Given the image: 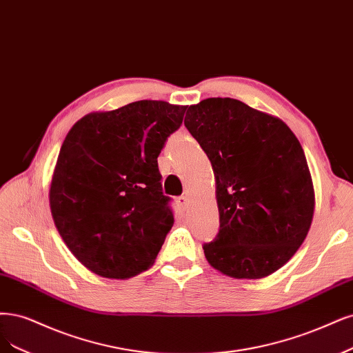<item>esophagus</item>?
I'll return each instance as SVG.
<instances>
[{"label": "esophagus", "instance_id": "obj_1", "mask_svg": "<svg viewBox=\"0 0 353 353\" xmlns=\"http://www.w3.org/2000/svg\"><path fill=\"white\" fill-rule=\"evenodd\" d=\"M178 201H179V204H181L184 209H187L188 205H190V199H188L187 196H181V197L178 199Z\"/></svg>", "mask_w": 353, "mask_h": 353}]
</instances>
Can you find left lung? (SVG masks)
I'll return each mask as SVG.
<instances>
[{
  "mask_svg": "<svg viewBox=\"0 0 353 353\" xmlns=\"http://www.w3.org/2000/svg\"><path fill=\"white\" fill-rule=\"evenodd\" d=\"M184 124L208 154L221 229L209 264L234 279H263L305 241L315 192L305 153L283 121L230 98L191 105Z\"/></svg>",
  "mask_w": 353,
  "mask_h": 353,
  "instance_id": "obj_1",
  "label": "left lung"
}]
</instances>
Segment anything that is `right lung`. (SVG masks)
Returning a JSON list of instances; mask_svg holds the SVG:
<instances>
[{
	"mask_svg": "<svg viewBox=\"0 0 353 353\" xmlns=\"http://www.w3.org/2000/svg\"><path fill=\"white\" fill-rule=\"evenodd\" d=\"M185 109L137 101L90 112L68 131L50 208L64 244L92 273L124 281L153 265L174 225L157 156Z\"/></svg>",
	"mask_w": 353,
	"mask_h": 353,
	"instance_id": "right-lung-1",
	"label": "right lung"
}]
</instances>
